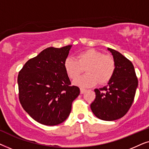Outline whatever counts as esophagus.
<instances>
[{"label": "esophagus", "mask_w": 149, "mask_h": 149, "mask_svg": "<svg viewBox=\"0 0 149 149\" xmlns=\"http://www.w3.org/2000/svg\"><path fill=\"white\" fill-rule=\"evenodd\" d=\"M85 91H86V89H84V88H80V92H81V94H83V93H84Z\"/></svg>", "instance_id": "esophagus-1"}]
</instances>
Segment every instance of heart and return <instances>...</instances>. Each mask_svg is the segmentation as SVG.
<instances>
[{
    "instance_id": "obj_1",
    "label": "heart",
    "mask_w": 149,
    "mask_h": 149,
    "mask_svg": "<svg viewBox=\"0 0 149 149\" xmlns=\"http://www.w3.org/2000/svg\"><path fill=\"white\" fill-rule=\"evenodd\" d=\"M64 66L67 75L72 80L78 78L85 69L86 74L74 82L82 87H93L98 81L100 84L108 83L115 70L113 57L93 49L79 52L76 60L68 57L64 61Z\"/></svg>"
}]
</instances>
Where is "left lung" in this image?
I'll return each mask as SVG.
<instances>
[{"mask_svg":"<svg viewBox=\"0 0 149 149\" xmlns=\"http://www.w3.org/2000/svg\"><path fill=\"white\" fill-rule=\"evenodd\" d=\"M115 62V70L107 86L95 89L90 107L95 117L104 121L123 117L133 103L138 81L134 65L117 51L108 48Z\"/></svg>","mask_w":149,"mask_h":149,"instance_id":"left-lung-1","label":"left lung"}]
</instances>
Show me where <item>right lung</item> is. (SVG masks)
Returning <instances> with one entry per match:
<instances>
[{"mask_svg":"<svg viewBox=\"0 0 149 149\" xmlns=\"http://www.w3.org/2000/svg\"><path fill=\"white\" fill-rule=\"evenodd\" d=\"M71 47L47 48L30 59L19 72V102L39 123L56 125L64 122L80 93L78 87L70 86L64 66Z\"/></svg>","mask_w":149,"mask_h":149,"instance_id":"1","label":"right lung"}]
</instances>
